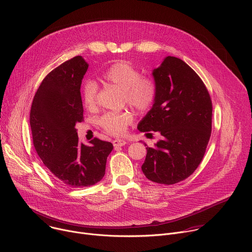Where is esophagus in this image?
I'll use <instances>...</instances> for the list:
<instances>
[{"label":"esophagus","mask_w":252,"mask_h":252,"mask_svg":"<svg viewBox=\"0 0 252 252\" xmlns=\"http://www.w3.org/2000/svg\"><path fill=\"white\" fill-rule=\"evenodd\" d=\"M126 143V140H124V139H115L114 141H113V145H114V147L115 148H119V147H123V146H125Z\"/></svg>","instance_id":"1"}]
</instances>
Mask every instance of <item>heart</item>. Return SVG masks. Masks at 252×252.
Here are the masks:
<instances>
[{"label":"heart","mask_w":252,"mask_h":252,"mask_svg":"<svg viewBox=\"0 0 252 252\" xmlns=\"http://www.w3.org/2000/svg\"><path fill=\"white\" fill-rule=\"evenodd\" d=\"M106 86H113L123 91V100L139 112L149 111L158 95V86L154 79L141 76L140 71L129 63L121 61L107 67L100 77ZM97 85L88 81L83 88V102L86 109L94 110L96 106ZM130 112L107 113L99 121V126L110 134L123 135L132 123Z\"/></svg>","instance_id":"1"}]
</instances>
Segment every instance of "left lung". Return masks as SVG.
I'll use <instances>...</instances> for the list:
<instances>
[{"label": "left lung", "mask_w": 252, "mask_h": 252, "mask_svg": "<svg viewBox=\"0 0 252 252\" xmlns=\"http://www.w3.org/2000/svg\"><path fill=\"white\" fill-rule=\"evenodd\" d=\"M153 76L157 99L137 128L158 131L162 139L147 148L141 170L150 181L169 186L185 181L201 162L211 135L212 102L201 79L181 59L166 57Z\"/></svg>", "instance_id": "8db88e82"}]
</instances>
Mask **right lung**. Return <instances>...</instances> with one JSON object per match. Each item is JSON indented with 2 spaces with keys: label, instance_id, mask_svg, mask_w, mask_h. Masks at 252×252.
<instances>
[{
  "label": "right lung",
  "instance_id": "obj_1",
  "mask_svg": "<svg viewBox=\"0 0 252 252\" xmlns=\"http://www.w3.org/2000/svg\"><path fill=\"white\" fill-rule=\"evenodd\" d=\"M89 64L70 59L43 80L30 113L33 147L44 164L64 186L78 189L98 183L105 172L113 143L94 137L80 142L76 124L84 121L82 80Z\"/></svg>",
  "mask_w": 252,
  "mask_h": 252
}]
</instances>
